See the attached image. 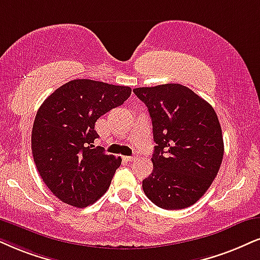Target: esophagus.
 I'll list each match as a JSON object with an SVG mask.
<instances>
[{"instance_id":"esophagus-1","label":"esophagus","mask_w":260,"mask_h":260,"mask_svg":"<svg viewBox=\"0 0 260 260\" xmlns=\"http://www.w3.org/2000/svg\"><path fill=\"white\" fill-rule=\"evenodd\" d=\"M124 159L128 160V162H133V160H137L138 159V154H133V156L124 157Z\"/></svg>"}]
</instances>
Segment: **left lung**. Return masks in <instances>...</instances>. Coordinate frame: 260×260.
Wrapping results in <instances>:
<instances>
[{
	"label": "left lung",
	"instance_id": "obj_1",
	"mask_svg": "<svg viewBox=\"0 0 260 260\" xmlns=\"http://www.w3.org/2000/svg\"><path fill=\"white\" fill-rule=\"evenodd\" d=\"M152 120L153 169L143 180L147 198L166 210L185 209L204 196L221 167L224 145L213 108L180 84L138 87Z\"/></svg>",
	"mask_w": 260,
	"mask_h": 260
}]
</instances>
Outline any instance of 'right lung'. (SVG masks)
Here are the masks:
<instances>
[{
  "label": "right lung",
  "instance_id": "add662e5",
  "mask_svg": "<svg viewBox=\"0 0 260 260\" xmlns=\"http://www.w3.org/2000/svg\"><path fill=\"white\" fill-rule=\"evenodd\" d=\"M132 88L90 79H75L43 102L32 127L31 147L39 175L52 194L85 208L109 188L120 157L92 149L102 115L123 104Z\"/></svg>",
  "mask_w": 260,
  "mask_h": 260
}]
</instances>
